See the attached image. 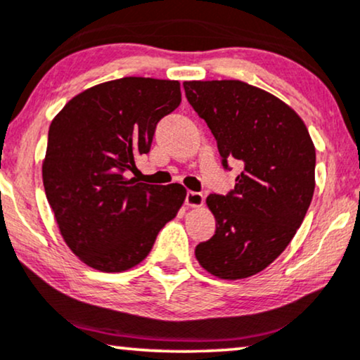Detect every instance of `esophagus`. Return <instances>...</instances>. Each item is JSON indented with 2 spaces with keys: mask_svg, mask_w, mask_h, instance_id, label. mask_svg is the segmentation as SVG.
<instances>
[{
  "mask_svg": "<svg viewBox=\"0 0 360 360\" xmlns=\"http://www.w3.org/2000/svg\"><path fill=\"white\" fill-rule=\"evenodd\" d=\"M202 202H205V196L201 193L188 191V194H186V205L189 207H199L202 206Z\"/></svg>",
  "mask_w": 360,
  "mask_h": 360,
  "instance_id": "34e87169",
  "label": "esophagus"
}]
</instances>
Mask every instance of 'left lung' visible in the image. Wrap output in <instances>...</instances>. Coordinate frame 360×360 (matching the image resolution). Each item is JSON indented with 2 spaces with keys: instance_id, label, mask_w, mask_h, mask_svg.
<instances>
[{
  "instance_id": "left-lung-1",
  "label": "left lung",
  "mask_w": 360,
  "mask_h": 360,
  "mask_svg": "<svg viewBox=\"0 0 360 360\" xmlns=\"http://www.w3.org/2000/svg\"><path fill=\"white\" fill-rule=\"evenodd\" d=\"M186 97L218 142L223 166L243 171L228 196L210 194L216 231L194 250L207 274L241 280L287 248L315 189V146L304 120L274 94L241 80H191Z\"/></svg>"
}]
</instances>
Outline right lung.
Listing matches in <instances>:
<instances>
[{
	"mask_svg": "<svg viewBox=\"0 0 360 360\" xmlns=\"http://www.w3.org/2000/svg\"><path fill=\"white\" fill-rule=\"evenodd\" d=\"M179 103L177 80L124 77L75 95L51 120L45 194L63 241L90 268L120 274L139 265L183 206L184 186L125 176Z\"/></svg>",
	"mask_w": 360,
	"mask_h": 360,
	"instance_id": "add662e5",
	"label": "right lung"
}]
</instances>
